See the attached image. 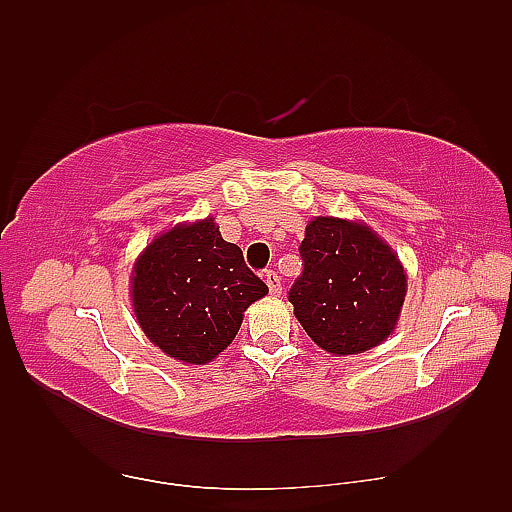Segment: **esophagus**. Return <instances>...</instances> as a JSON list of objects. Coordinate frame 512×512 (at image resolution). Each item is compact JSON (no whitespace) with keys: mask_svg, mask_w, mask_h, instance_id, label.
<instances>
[{"mask_svg":"<svg viewBox=\"0 0 512 512\" xmlns=\"http://www.w3.org/2000/svg\"><path fill=\"white\" fill-rule=\"evenodd\" d=\"M264 281H266V286H268V290H270V295L277 297L279 292H281V279H279V275L275 273V270H266V273H264Z\"/></svg>","mask_w":512,"mask_h":512,"instance_id":"esophagus-1","label":"esophagus"}]
</instances>
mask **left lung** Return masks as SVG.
<instances>
[{"label": "left lung", "instance_id": "obj_1", "mask_svg": "<svg viewBox=\"0 0 512 512\" xmlns=\"http://www.w3.org/2000/svg\"><path fill=\"white\" fill-rule=\"evenodd\" d=\"M299 253L303 270L288 301L314 343L330 354H361L394 332L407 275L372 228L317 217L306 226Z\"/></svg>", "mask_w": 512, "mask_h": 512}]
</instances>
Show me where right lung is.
Here are the masks:
<instances>
[{"mask_svg": "<svg viewBox=\"0 0 512 512\" xmlns=\"http://www.w3.org/2000/svg\"><path fill=\"white\" fill-rule=\"evenodd\" d=\"M268 286L224 242L213 217L158 235L132 270V303L147 339L171 358L204 365L226 350L244 310Z\"/></svg>", "mask_w": 512, "mask_h": 512, "instance_id": "1", "label": "right lung"}]
</instances>
